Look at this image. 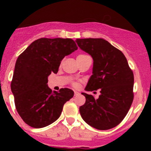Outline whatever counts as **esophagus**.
Here are the masks:
<instances>
[{
  "label": "esophagus",
  "instance_id": "34e87169",
  "mask_svg": "<svg viewBox=\"0 0 151 151\" xmlns=\"http://www.w3.org/2000/svg\"><path fill=\"white\" fill-rule=\"evenodd\" d=\"M79 95H80V93L77 92V91H75V92H74V96H79Z\"/></svg>",
  "mask_w": 151,
  "mask_h": 151
}]
</instances>
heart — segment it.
<instances>
[{"instance_id":"1","label":"heart","mask_w":151,"mask_h":151,"mask_svg":"<svg viewBox=\"0 0 151 151\" xmlns=\"http://www.w3.org/2000/svg\"><path fill=\"white\" fill-rule=\"evenodd\" d=\"M86 56H88V55H84V54L79 55L77 57V59L83 58L86 57ZM78 85H79L78 83H76V82H75V83H73V86H74V87H77V86H78Z\"/></svg>"}]
</instances>
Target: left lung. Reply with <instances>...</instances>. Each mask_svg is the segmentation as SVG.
I'll return each mask as SVG.
<instances>
[{"instance_id":"8db88e82","label":"left lung","mask_w":151,"mask_h":151,"mask_svg":"<svg viewBox=\"0 0 151 151\" xmlns=\"http://www.w3.org/2000/svg\"><path fill=\"white\" fill-rule=\"evenodd\" d=\"M78 47L93 60V74L85 88L100 89L98 99L82 93L86 101L80 107L83 119L99 130L118 126L126 117L134 99V74L121 50L103 39H77Z\"/></svg>"}]
</instances>
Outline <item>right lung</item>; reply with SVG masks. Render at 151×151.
<instances>
[{"label":"right lung","instance_id":"1","mask_svg":"<svg viewBox=\"0 0 151 151\" xmlns=\"http://www.w3.org/2000/svg\"><path fill=\"white\" fill-rule=\"evenodd\" d=\"M77 48L71 39L41 38L19 55L11 89L17 111L28 126L39 129L55 122L65 103L74 96L69 88L52 92L47 83L52 72L58 73L63 58Z\"/></svg>","mask_w":151,"mask_h":151}]
</instances>
